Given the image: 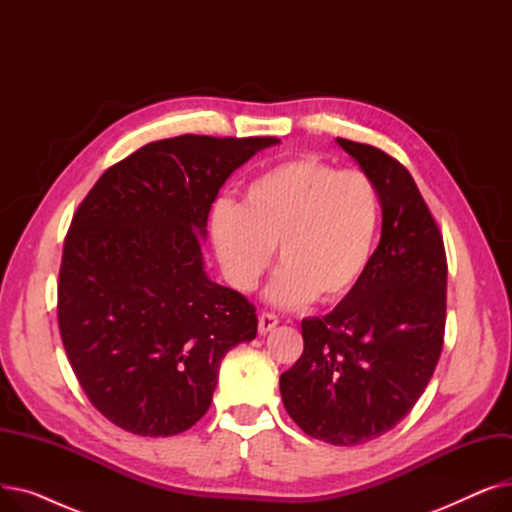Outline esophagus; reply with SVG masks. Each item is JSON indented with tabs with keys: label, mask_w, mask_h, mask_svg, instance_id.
Instances as JSON below:
<instances>
[{
	"label": "esophagus",
	"mask_w": 512,
	"mask_h": 512,
	"mask_svg": "<svg viewBox=\"0 0 512 512\" xmlns=\"http://www.w3.org/2000/svg\"><path fill=\"white\" fill-rule=\"evenodd\" d=\"M278 326V317L274 313H261L259 315V334L272 332Z\"/></svg>",
	"instance_id": "1"
}]
</instances>
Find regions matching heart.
<instances>
[{"label": "heart", "instance_id": "b5f03b06", "mask_svg": "<svg viewBox=\"0 0 512 512\" xmlns=\"http://www.w3.org/2000/svg\"><path fill=\"white\" fill-rule=\"evenodd\" d=\"M382 220L375 182L361 170H336L313 155L282 161L255 176L240 205L218 203L211 238L228 282L249 292L272 265L280 307L338 303L367 272Z\"/></svg>", "mask_w": 512, "mask_h": 512}]
</instances>
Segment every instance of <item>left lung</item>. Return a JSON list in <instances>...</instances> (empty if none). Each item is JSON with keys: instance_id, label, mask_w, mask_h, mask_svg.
Segmentation results:
<instances>
[{"instance_id": "1", "label": "left lung", "mask_w": 512, "mask_h": 512, "mask_svg": "<svg viewBox=\"0 0 512 512\" xmlns=\"http://www.w3.org/2000/svg\"><path fill=\"white\" fill-rule=\"evenodd\" d=\"M336 141L378 186L382 238L357 288L332 313L303 319V355L280 375V394L307 436L357 446L390 432L432 380L448 265L409 170L378 147Z\"/></svg>"}]
</instances>
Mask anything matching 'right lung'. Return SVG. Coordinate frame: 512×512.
<instances>
[{
    "label": "right lung",
    "instance_id": "obj_1",
    "mask_svg": "<svg viewBox=\"0 0 512 512\" xmlns=\"http://www.w3.org/2000/svg\"><path fill=\"white\" fill-rule=\"evenodd\" d=\"M276 143L155 141L107 168L78 205L60 267V334L91 405L126 432L193 427L226 353L257 336L255 307L207 278L201 245L222 184Z\"/></svg>",
    "mask_w": 512,
    "mask_h": 512
}]
</instances>
